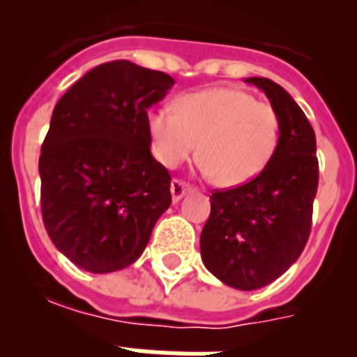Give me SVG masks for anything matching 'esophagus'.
Instances as JSON below:
<instances>
[{"instance_id": "1", "label": "esophagus", "mask_w": 357, "mask_h": 357, "mask_svg": "<svg viewBox=\"0 0 357 357\" xmlns=\"http://www.w3.org/2000/svg\"><path fill=\"white\" fill-rule=\"evenodd\" d=\"M189 191H191V188H189L188 184H184V182H181V181H173L172 182V198H173V202H178L181 200L182 197H184L185 193H189Z\"/></svg>"}]
</instances>
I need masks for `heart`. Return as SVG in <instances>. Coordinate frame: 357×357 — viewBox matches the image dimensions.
<instances>
[{"label":"heart","mask_w":357,"mask_h":357,"mask_svg":"<svg viewBox=\"0 0 357 357\" xmlns=\"http://www.w3.org/2000/svg\"><path fill=\"white\" fill-rule=\"evenodd\" d=\"M151 151L176 168L197 151L198 168L225 188L250 182L273 157L280 119L268 103L234 87H213L176 98L175 110L153 109L146 119Z\"/></svg>","instance_id":"b5f03b06"}]
</instances>
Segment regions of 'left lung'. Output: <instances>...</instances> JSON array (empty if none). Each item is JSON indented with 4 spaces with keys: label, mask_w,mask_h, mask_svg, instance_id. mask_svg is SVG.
Segmentation results:
<instances>
[{
    "label": "left lung",
    "mask_w": 357,
    "mask_h": 357,
    "mask_svg": "<svg viewBox=\"0 0 357 357\" xmlns=\"http://www.w3.org/2000/svg\"><path fill=\"white\" fill-rule=\"evenodd\" d=\"M280 119L277 150L254 181L211 197L200 236L202 261L230 288L252 291L270 284L301 257L311 232L318 189L317 137L286 89L252 77Z\"/></svg>",
    "instance_id": "1"
}]
</instances>
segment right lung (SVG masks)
Segmentation results:
<instances>
[{
	"instance_id": "1",
	"label": "right lung",
	"mask_w": 357,
	"mask_h": 357,
	"mask_svg": "<svg viewBox=\"0 0 357 357\" xmlns=\"http://www.w3.org/2000/svg\"><path fill=\"white\" fill-rule=\"evenodd\" d=\"M175 80L130 61L100 64L59 100L39 157L43 222L56 250L91 273L130 266L172 206L151 155L148 109Z\"/></svg>"
}]
</instances>
